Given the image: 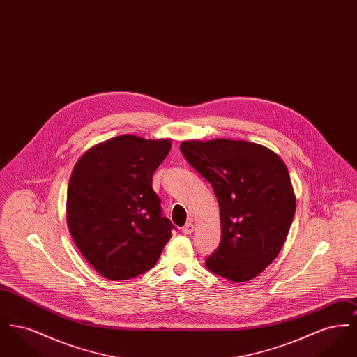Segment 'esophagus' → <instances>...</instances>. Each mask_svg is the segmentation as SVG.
Returning <instances> with one entry per match:
<instances>
[{
    "label": "esophagus",
    "instance_id": "1",
    "mask_svg": "<svg viewBox=\"0 0 357 357\" xmlns=\"http://www.w3.org/2000/svg\"><path fill=\"white\" fill-rule=\"evenodd\" d=\"M194 229H195L194 223H192V222H188V223H186V225L182 227V233H183V234H191V233L194 231Z\"/></svg>",
    "mask_w": 357,
    "mask_h": 357
}]
</instances>
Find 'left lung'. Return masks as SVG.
<instances>
[{
	"mask_svg": "<svg viewBox=\"0 0 357 357\" xmlns=\"http://www.w3.org/2000/svg\"><path fill=\"white\" fill-rule=\"evenodd\" d=\"M181 151L220 204L221 243L206 266L233 282L253 280L281 252L296 213L287 165L246 140H186Z\"/></svg>",
	"mask_w": 357,
	"mask_h": 357,
	"instance_id": "1",
	"label": "left lung"
}]
</instances>
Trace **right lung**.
<instances>
[{
    "label": "right lung",
    "instance_id": "add662e5",
    "mask_svg": "<svg viewBox=\"0 0 357 357\" xmlns=\"http://www.w3.org/2000/svg\"><path fill=\"white\" fill-rule=\"evenodd\" d=\"M171 144L170 139L116 136L86 150L72 170L69 233L88 264L108 280L150 271L172 236L153 190V172Z\"/></svg>",
    "mask_w": 357,
    "mask_h": 357
}]
</instances>
